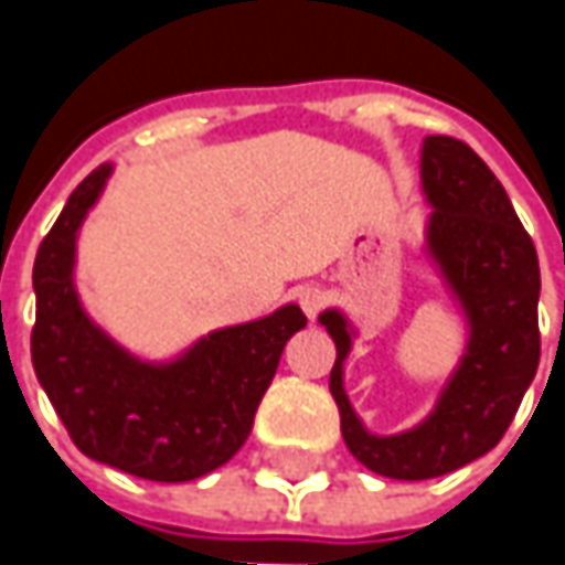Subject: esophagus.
Here are the masks:
<instances>
[{"label":"esophagus","mask_w":565,"mask_h":565,"mask_svg":"<svg viewBox=\"0 0 565 565\" xmlns=\"http://www.w3.org/2000/svg\"><path fill=\"white\" fill-rule=\"evenodd\" d=\"M298 305H301V311L315 320L320 311H323V305H327V292L323 289H317V286H305L301 292H298Z\"/></svg>","instance_id":"34e87169"}]
</instances>
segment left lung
I'll list each match as a JSON object with an SVG mask.
<instances>
[{"label": "left lung", "mask_w": 565, "mask_h": 565, "mask_svg": "<svg viewBox=\"0 0 565 565\" xmlns=\"http://www.w3.org/2000/svg\"><path fill=\"white\" fill-rule=\"evenodd\" d=\"M422 191L430 206L424 254L466 317V349L430 415L402 434H371L345 396L355 327L339 308L317 317L337 342L330 393L342 440L361 466L396 481L440 478L490 452L507 434L541 361L537 250L510 194L468 143L427 135Z\"/></svg>", "instance_id": "obj_1"}]
</instances>
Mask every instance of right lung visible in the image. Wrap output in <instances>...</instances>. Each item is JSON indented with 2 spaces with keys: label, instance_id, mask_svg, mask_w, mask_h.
<instances>
[{
  "label": "right lung",
  "instance_id": "add662e5",
  "mask_svg": "<svg viewBox=\"0 0 565 565\" xmlns=\"http://www.w3.org/2000/svg\"><path fill=\"white\" fill-rule=\"evenodd\" d=\"M113 175L94 169L72 191L33 260L36 323L31 359L75 446L147 481H194L248 440L286 342L308 323L298 305L213 330L169 361H143L81 305L77 232Z\"/></svg>",
  "mask_w": 565,
  "mask_h": 565
}]
</instances>
